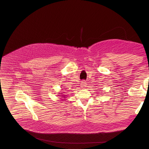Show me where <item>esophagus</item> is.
Masks as SVG:
<instances>
[{"instance_id": "1", "label": "esophagus", "mask_w": 149, "mask_h": 149, "mask_svg": "<svg viewBox=\"0 0 149 149\" xmlns=\"http://www.w3.org/2000/svg\"><path fill=\"white\" fill-rule=\"evenodd\" d=\"M87 82L85 81H83L81 83V87H82V88H85L86 87H87Z\"/></svg>"}]
</instances>
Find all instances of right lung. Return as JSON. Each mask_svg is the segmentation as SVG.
I'll return each mask as SVG.
<instances>
[{"label":"right lung","mask_w":149,"mask_h":149,"mask_svg":"<svg viewBox=\"0 0 149 149\" xmlns=\"http://www.w3.org/2000/svg\"><path fill=\"white\" fill-rule=\"evenodd\" d=\"M62 97H64V96H63L62 95ZM65 97H63V98H65Z\"/></svg>","instance_id":"1"}]
</instances>
